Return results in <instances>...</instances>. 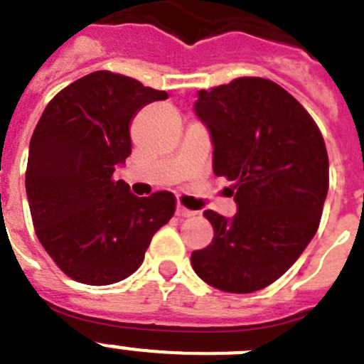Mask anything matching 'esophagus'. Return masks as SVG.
<instances>
[{"label": "esophagus", "mask_w": 364, "mask_h": 364, "mask_svg": "<svg viewBox=\"0 0 364 364\" xmlns=\"http://www.w3.org/2000/svg\"><path fill=\"white\" fill-rule=\"evenodd\" d=\"M176 215H178V217H181V218L193 217V215H196V211L188 210V208H185L183 204H178V206H176Z\"/></svg>", "instance_id": "1"}]
</instances>
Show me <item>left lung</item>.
Masks as SVG:
<instances>
[{"label": "left lung", "instance_id": "obj_1", "mask_svg": "<svg viewBox=\"0 0 364 364\" xmlns=\"http://www.w3.org/2000/svg\"><path fill=\"white\" fill-rule=\"evenodd\" d=\"M193 110L210 129L213 172L235 183L238 211H204L215 235L190 261L210 287L252 294L279 279L318 229L329 190L326 142L304 107L264 77L199 90Z\"/></svg>", "mask_w": 364, "mask_h": 364}]
</instances>
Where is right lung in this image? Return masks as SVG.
<instances>
[{"label": "right lung", "instance_id": "1", "mask_svg": "<svg viewBox=\"0 0 364 364\" xmlns=\"http://www.w3.org/2000/svg\"><path fill=\"white\" fill-rule=\"evenodd\" d=\"M167 97L133 77L96 70L60 90L37 122L26 167L31 220L70 279L105 287L129 277L174 215L171 192L136 197L114 179L132 154V119Z\"/></svg>", "mask_w": 364, "mask_h": 364}]
</instances>
